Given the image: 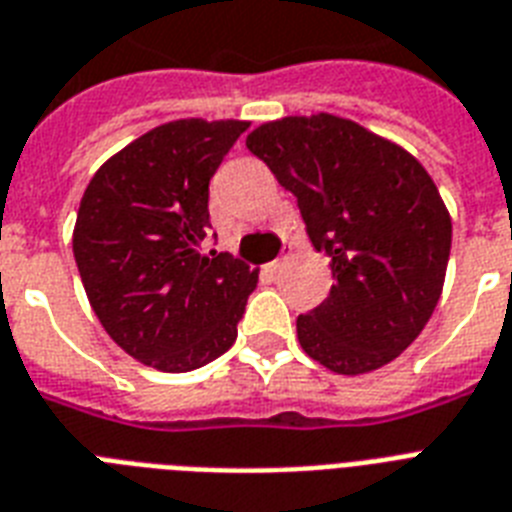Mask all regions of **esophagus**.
Wrapping results in <instances>:
<instances>
[{
  "label": "esophagus",
  "mask_w": 512,
  "mask_h": 512,
  "mask_svg": "<svg viewBox=\"0 0 512 512\" xmlns=\"http://www.w3.org/2000/svg\"><path fill=\"white\" fill-rule=\"evenodd\" d=\"M289 263V255H284V257H279V260H273V263H268V271L271 273H279L281 268H284V265Z\"/></svg>",
  "instance_id": "obj_1"
}]
</instances>
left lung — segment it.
Masks as SVG:
<instances>
[{"label":"left lung","instance_id":"1","mask_svg":"<svg viewBox=\"0 0 512 512\" xmlns=\"http://www.w3.org/2000/svg\"><path fill=\"white\" fill-rule=\"evenodd\" d=\"M297 196L305 231L332 257V289L297 316V340L337 374L390 364L436 311L452 249V217L409 151L332 114L284 116L247 135Z\"/></svg>","mask_w":512,"mask_h":512}]
</instances>
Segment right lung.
<instances>
[{"label":"right lung","instance_id":"obj_1","mask_svg":"<svg viewBox=\"0 0 512 512\" xmlns=\"http://www.w3.org/2000/svg\"><path fill=\"white\" fill-rule=\"evenodd\" d=\"M249 122L177 119L114 154L82 196L74 257L111 340L162 372H191L236 340L257 271L204 252L209 180Z\"/></svg>","mask_w":512,"mask_h":512}]
</instances>
